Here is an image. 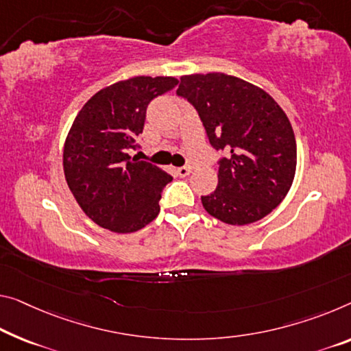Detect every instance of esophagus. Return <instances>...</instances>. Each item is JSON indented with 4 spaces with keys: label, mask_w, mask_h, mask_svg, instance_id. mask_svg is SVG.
Masks as SVG:
<instances>
[{
    "label": "esophagus",
    "mask_w": 351,
    "mask_h": 351,
    "mask_svg": "<svg viewBox=\"0 0 351 351\" xmlns=\"http://www.w3.org/2000/svg\"><path fill=\"white\" fill-rule=\"evenodd\" d=\"M190 172H191V166H182V168L177 169V174H179L180 177L190 176Z\"/></svg>",
    "instance_id": "1"
}]
</instances>
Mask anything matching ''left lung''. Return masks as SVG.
Returning a JSON list of instances; mask_svg holds the SVG:
<instances>
[{
	"mask_svg": "<svg viewBox=\"0 0 351 351\" xmlns=\"http://www.w3.org/2000/svg\"><path fill=\"white\" fill-rule=\"evenodd\" d=\"M177 95L197 111L218 160V186L202 206L234 226L276 208L292 186L296 141L289 117L265 90L224 73L186 75Z\"/></svg>",
	"mask_w": 351,
	"mask_h": 351,
	"instance_id": "1",
	"label": "left lung"
}]
</instances>
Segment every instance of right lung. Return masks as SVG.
<instances>
[{
	"mask_svg": "<svg viewBox=\"0 0 351 351\" xmlns=\"http://www.w3.org/2000/svg\"><path fill=\"white\" fill-rule=\"evenodd\" d=\"M179 84L172 77H136L101 89L75 117L64 145V174L88 217L119 234L157 218L168 172L130 157L138 150L145 111Z\"/></svg>",
	"mask_w": 351,
	"mask_h": 351,
	"instance_id": "1",
	"label": "right lung"
}]
</instances>
